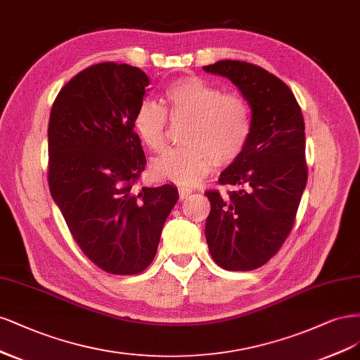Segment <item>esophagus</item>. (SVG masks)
<instances>
[{
	"instance_id": "34e87169",
	"label": "esophagus",
	"mask_w": 360,
	"mask_h": 360,
	"mask_svg": "<svg viewBox=\"0 0 360 360\" xmlns=\"http://www.w3.org/2000/svg\"><path fill=\"white\" fill-rule=\"evenodd\" d=\"M178 193H179V200H184V199H187V197L193 193V190L181 187V188H178Z\"/></svg>"
}]
</instances>
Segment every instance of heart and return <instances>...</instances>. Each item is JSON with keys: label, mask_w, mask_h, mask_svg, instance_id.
<instances>
[{"label": "heart", "mask_w": 360, "mask_h": 360, "mask_svg": "<svg viewBox=\"0 0 360 360\" xmlns=\"http://www.w3.org/2000/svg\"><path fill=\"white\" fill-rule=\"evenodd\" d=\"M165 109L153 100L137 104L131 117L133 131L149 150H160L170 121L187 120L181 142L157 157L150 172L158 179L176 184H197L210 175L215 161L229 165L245 150L252 130L248 103L236 92L197 76L181 77L165 91Z\"/></svg>", "instance_id": "obj_1"}]
</instances>
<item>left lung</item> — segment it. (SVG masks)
Instances as JSON below:
<instances>
[{
	"label": "left lung",
	"mask_w": 360,
	"mask_h": 360,
	"mask_svg": "<svg viewBox=\"0 0 360 360\" xmlns=\"http://www.w3.org/2000/svg\"><path fill=\"white\" fill-rule=\"evenodd\" d=\"M203 70L224 76L251 108L252 130L245 150L219 175L236 191L211 202L205 236L212 259L227 271H252L272 259L295 224L308 170L305 122L281 79L243 61L224 60Z\"/></svg>",
	"instance_id": "left-lung-1"
}]
</instances>
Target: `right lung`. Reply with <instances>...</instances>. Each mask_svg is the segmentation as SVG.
<instances>
[{
  "instance_id": "1",
  "label": "right lung",
  "mask_w": 360,
  "mask_h": 360,
  "mask_svg": "<svg viewBox=\"0 0 360 360\" xmlns=\"http://www.w3.org/2000/svg\"><path fill=\"white\" fill-rule=\"evenodd\" d=\"M148 85L137 67L91 65L63 86L49 118L52 199L85 256L115 275L148 268L179 197L170 184L134 190L146 158L131 117Z\"/></svg>"
}]
</instances>
